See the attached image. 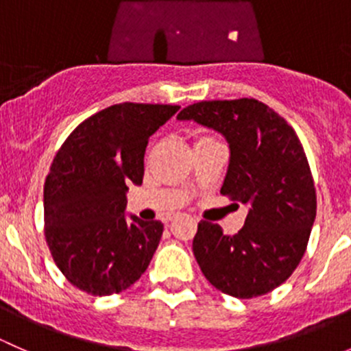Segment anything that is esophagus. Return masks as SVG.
Returning a JSON list of instances; mask_svg holds the SVG:
<instances>
[{
	"label": "esophagus",
	"mask_w": 351,
	"mask_h": 351,
	"mask_svg": "<svg viewBox=\"0 0 351 351\" xmlns=\"http://www.w3.org/2000/svg\"><path fill=\"white\" fill-rule=\"evenodd\" d=\"M176 217H178V215H175V214H173V215H168V217H166V222H171V221H175Z\"/></svg>",
	"instance_id": "34e87169"
}]
</instances>
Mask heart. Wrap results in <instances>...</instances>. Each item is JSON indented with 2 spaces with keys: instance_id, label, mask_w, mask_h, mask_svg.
<instances>
[{
  "instance_id": "heart-1",
  "label": "heart",
  "mask_w": 351,
  "mask_h": 351,
  "mask_svg": "<svg viewBox=\"0 0 351 351\" xmlns=\"http://www.w3.org/2000/svg\"><path fill=\"white\" fill-rule=\"evenodd\" d=\"M208 139H212V137H208V136H197L195 141H193V146H195V144H198V143H202V141H208Z\"/></svg>"
}]
</instances>
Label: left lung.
Instances as JSON below:
<instances>
[{"label": "left lung", "instance_id": "1", "mask_svg": "<svg viewBox=\"0 0 351 351\" xmlns=\"http://www.w3.org/2000/svg\"><path fill=\"white\" fill-rule=\"evenodd\" d=\"M178 120L226 137L231 158L221 193L250 208L232 236L219 224H198L193 254L202 274L238 299L271 292L300 263L316 219L314 180L295 130L254 98L198 101Z\"/></svg>", "mask_w": 351, "mask_h": 351}]
</instances>
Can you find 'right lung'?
Segmentation results:
<instances>
[{
  "label": "right lung",
  "instance_id": "right-lung-1",
  "mask_svg": "<svg viewBox=\"0 0 351 351\" xmlns=\"http://www.w3.org/2000/svg\"><path fill=\"white\" fill-rule=\"evenodd\" d=\"M178 105L119 104L81 122L56 154L44 185L45 239L62 275L91 295L129 289L149 267L159 221L125 215L141 185L147 141Z\"/></svg>",
  "mask_w": 351,
  "mask_h": 351
}]
</instances>
